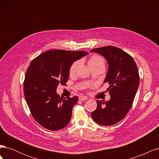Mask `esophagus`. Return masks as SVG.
Wrapping results in <instances>:
<instances>
[{
  "instance_id": "obj_1",
  "label": "esophagus",
  "mask_w": 159,
  "mask_h": 159,
  "mask_svg": "<svg viewBox=\"0 0 159 159\" xmlns=\"http://www.w3.org/2000/svg\"><path fill=\"white\" fill-rule=\"evenodd\" d=\"M79 99L80 100H81V101H86L88 99V98L85 97V96H80Z\"/></svg>"
}]
</instances>
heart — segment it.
Here are the masks:
<instances>
[{"label": "heart", "mask_w": 159, "mask_h": 159, "mask_svg": "<svg viewBox=\"0 0 159 159\" xmlns=\"http://www.w3.org/2000/svg\"><path fill=\"white\" fill-rule=\"evenodd\" d=\"M80 64L81 61L77 60L75 61L74 63L71 65L69 70V73L70 75H74L76 73V71L78 69ZM88 64L90 68H92L93 67L99 65H105V61L102 57H100L99 56H92L90 57V58L89 59Z\"/></svg>", "instance_id": "b5f03b06"}]
</instances>
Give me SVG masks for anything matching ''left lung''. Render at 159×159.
<instances>
[{
  "label": "left lung",
  "mask_w": 159,
  "mask_h": 159,
  "mask_svg": "<svg viewBox=\"0 0 159 159\" xmlns=\"http://www.w3.org/2000/svg\"><path fill=\"white\" fill-rule=\"evenodd\" d=\"M91 52L102 55L109 64L104 83L109 84L111 99L106 102L97 100V108L91 113L94 121L111 126L122 120L131 109L139 85L137 64L131 56L114 46L93 49Z\"/></svg>",
  "instance_id": "1"
}]
</instances>
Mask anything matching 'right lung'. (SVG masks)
I'll use <instances>...</instances> for the list:
<instances>
[{
  "label": "right lung",
  "mask_w": 159,
  "mask_h": 159,
  "mask_svg": "<svg viewBox=\"0 0 159 159\" xmlns=\"http://www.w3.org/2000/svg\"><path fill=\"white\" fill-rule=\"evenodd\" d=\"M88 54L52 50L30 62L24 81V93L33 118L43 127L57 131L69 123L78 97L61 98L56 89L59 84L66 85L71 65Z\"/></svg>",
  "instance_id": "obj_1"
}]
</instances>
